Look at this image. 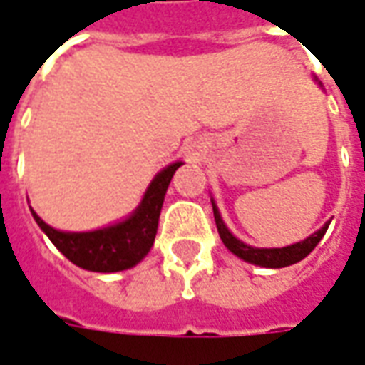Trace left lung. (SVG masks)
<instances>
[{"instance_id": "1", "label": "left lung", "mask_w": 365, "mask_h": 365, "mask_svg": "<svg viewBox=\"0 0 365 365\" xmlns=\"http://www.w3.org/2000/svg\"><path fill=\"white\" fill-rule=\"evenodd\" d=\"M212 208H214V220H216V228L222 237L224 245L228 247L230 252L237 255L240 259L253 263V265H259V267H271V269H279V267H287V265H293L297 261L304 259L309 253L317 247L322 236L327 234L330 222H327L319 232H314L312 236H309L302 242H297L293 245H287V247H252V245L244 244L242 240H237L224 224V220L220 216L216 204L212 200Z\"/></svg>"}]
</instances>
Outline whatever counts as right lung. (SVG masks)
Segmentation results:
<instances>
[{"instance_id":"1","label":"right lung","mask_w":365,"mask_h":365,"mask_svg":"<svg viewBox=\"0 0 365 365\" xmlns=\"http://www.w3.org/2000/svg\"><path fill=\"white\" fill-rule=\"evenodd\" d=\"M180 165L182 163L177 161L165 167L151 180L135 212L123 222H118L108 228L94 230V232H61L45 224L35 214V210H31L33 218L38 224V228L56 245V250L82 269L96 271V273H115V271L129 269L143 259L153 245L163 200L167 195L170 178Z\"/></svg>"}]
</instances>
